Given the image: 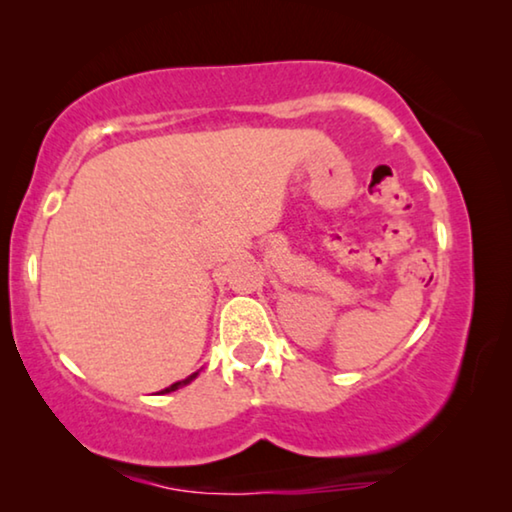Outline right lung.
<instances>
[{"label":"right lung","instance_id":"1","mask_svg":"<svg viewBox=\"0 0 512 512\" xmlns=\"http://www.w3.org/2000/svg\"><path fill=\"white\" fill-rule=\"evenodd\" d=\"M195 375H198V373H195ZM195 375H191V377H186V380H181V382H174V384H170V387H167V389H163V391H160V394H170V391H174V389H179V387H181V384H188V382H191Z\"/></svg>","mask_w":512,"mask_h":512}]
</instances>
